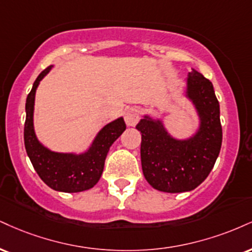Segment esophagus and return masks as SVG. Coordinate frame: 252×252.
<instances>
[{"label": "esophagus", "instance_id": "34e87169", "mask_svg": "<svg viewBox=\"0 0 252 252\" xmlns=\"http://www.w3.org/2000/svg\"><path fill=\"white\" fill-rule=\"evenodd\" d=\"M139 120V110L137 107H131L124 114V121H126V126H134Z\"/></svg>", "mask_w": 252, "mask_h": 252}]
</instances>
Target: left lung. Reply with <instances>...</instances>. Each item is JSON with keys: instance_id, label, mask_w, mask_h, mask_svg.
Here are the masks:
<instances>
[{"instance_id": "obj_1", "label": "left lung", "mask_w": 252, "mask_h": 252, "mask_svg": "<svg viewBox=\"0 0 252 252\" xmlns=\"http://www.w3.org/2000/svg\"><path fill=\"white\" fill-rule=\"evenodd\" d=\"M187 96L198 113V131L189 139H176L160 121L145 116L136 129L141 131V160L145 180L164 192L190 191L213 170L222 145L220 103L213 83L193 70L187 81Z\"/></svg>"}]
</instances>
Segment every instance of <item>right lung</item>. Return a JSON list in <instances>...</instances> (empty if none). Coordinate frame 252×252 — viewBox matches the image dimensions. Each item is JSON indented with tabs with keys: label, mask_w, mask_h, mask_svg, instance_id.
<instances>
[{
	"label": "right lung",
	"mask_w": 252,
	"mask_h": 252,
	"mask_svg": "<svg viewBox=\"0 0 252 252\" xmlns=\"http://www.w3.org/2000/svg\"><path fill=\"white\" fill-rule=\"evenodd\" d=\"M45 68L36 78L26 102L24 145L30 162L41 180L56 191L80 192L90 189L98 182L104 168V160L111 144L126 130L122 117L107 124L94 139L89 150L81 155L54 153L43 147L36 138L34 131L35 93L39 81L50 71Z\"/></svg>",
	"instance_id": "1"
}]
</instances>
